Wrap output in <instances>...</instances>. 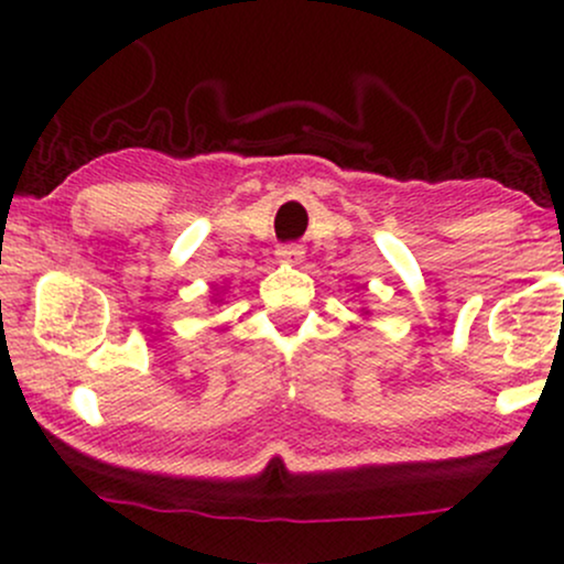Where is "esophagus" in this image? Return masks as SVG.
Here are the masks:
<instances>
[{
  "label": "esophagus",
  "instance_id": "obj_1",
  "mask_svg": "<svg viewBox=\"0 0 564 564\" xmlns=\"http://www.w3.org/2000/svg\"><path fill=\"white\" fill-rule=\"evenodd\" d=\"M275 257H278V260H281V262H286V264H300L302 257H304V251H302V246L289 243V246H278Z\"/></svg>",
  "mask_w": 564,
  "mask_h": 564
}]
</instances>
